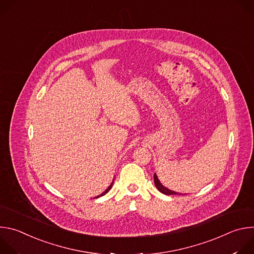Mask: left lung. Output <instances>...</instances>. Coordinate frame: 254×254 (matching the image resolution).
I'll use <instances>...</instances> for the list:
<instances>
[{"label": "left lung", "instance_id": "obj_1", "mask_svg": "<svg viewBox=\"0 0 254 254\" xmlns=\"http://www.w3.org/2000/svg\"><path fill=\"white\" fill-rule=\"evenodd\" d=\"M154 180H155V185H156L157 189H158L161 193H163V194H165V195H182V194H179V193H177V192H175V191H172V190L166 188L165 186H163L162 183L160 182V180L158 179L157 174L154 175ZM184 195H185V194H184Z\"/></svg>", "mask_w": 254, "mask_h": 254}]
</instances>
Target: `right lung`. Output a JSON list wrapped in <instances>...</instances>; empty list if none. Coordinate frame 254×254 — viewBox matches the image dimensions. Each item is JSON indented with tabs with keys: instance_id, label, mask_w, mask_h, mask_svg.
Segmentation results:
<instances>
[{
	"instance_id": "obj_1",
	"label": "right lung",
	"mask_w": 254,
	"mask_h": 254,
	"mask_svg": "<svg viewBox=\"0 0 254 254\" xmlns=\"http://www.w3.org/2000/svg\"><path fill=\"white\" fill-rule=\"evenodd\" d=\"M113 185H114V181H113V182H112V184H111V185H110V186H108V188H107V189H106V190H105V191H104V192H102V193H101V194H100V195H98V196H96V197H95V198H98V197H101V196H103V195H105V194H106V193H107V192H108V191H110V190H111V189H112V187H113Z\"/></svg>"
}]
</instances>
